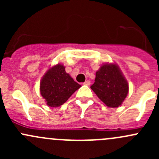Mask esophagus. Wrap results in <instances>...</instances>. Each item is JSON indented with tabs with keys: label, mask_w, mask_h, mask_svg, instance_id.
Instances as JSON below:
<instances>
[{
	"label": "esophagus",
	"mask_w": 159,
	"mask_h": 159,
	"mask_svg": "<svg viewBox=\"0 0 159 159\" xmlns=\"http://www.w3.org/2000/svg\"><path fill=\"white\" fill-rule=\"evenodd\" d=\"M83 84H84V85H90V84H91V81H84V83H83Z\"/></svg>",
	"instance_id": "obj_1"
}]
</instances>
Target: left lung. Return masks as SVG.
<instances>
[{
  "instance_id": "1",
  "label": "left lung",
  "mask_w": 159,
  "mask_h": 159,
  "mask_svg": "<svg viewBox=\"0 0 159 159\" xmlns=\"http://www.w3.org/2000/svg\"><path fill=\"white\" fill-rule=\"evenodd\" d=\"M96 95L110 108H118L129 92V84L115 64H105L96 72L91 86Z\"/></svg>"
}]
</instances>
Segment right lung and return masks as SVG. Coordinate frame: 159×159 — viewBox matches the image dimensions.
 Masks as SVG:
<instances>
[{
  "mask_svg": "<svg viewBox=\"0 0 159 159\" xmlns=\"http://www.w3.org/2000/svg\"><path fill=\"white\" fill-rule=\"evenodd\" d=\"M80 88L61 64L49 68L40 83L41 94L50 107L62 105Z\"/></svg>",
  "mask_w": 159,
  "mask_h": 159,
  "instance_id": "right-lung-1",
  "label": "right lung"
}]
</instances>
